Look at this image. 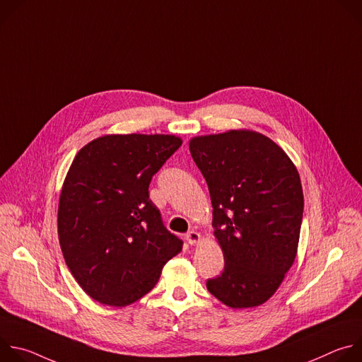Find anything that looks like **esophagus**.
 <instances>
[{
  "label": "esophagus",
  "instance_id": "esophagus-1",
  "mask_svg": "<svg viewBox=\"0 0 362 362\" xmlns=\"http://www.w3.org/2000/svg\"><path fill=\"white\" fill-rule=\"evenodd\" d=\"M185 239H186V242L189 245H197L200 242V235L197 232H194V230H190V232L186 233Z\"/></svg>",
  "mask_w": 362,
  "mask_h": 362
}]
</instances>
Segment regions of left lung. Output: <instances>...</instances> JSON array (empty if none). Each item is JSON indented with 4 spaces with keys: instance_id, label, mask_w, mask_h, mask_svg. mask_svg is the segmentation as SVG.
Segmentation results:
<instances>
[{
    "instance_id": "1",
    "label": "left lung",
    "mask_w": 362,
    "mask_h": 362,
    "mask_svg": "<svg viewBox=\"0 0 362 362\" xmlns=\"http://www.w3.org/2000/svg\"><path fill=\"white\" fill-rule=\"evenodd\" d=\"M208 183L223 272L206 288L230 308L265 303L295 262L303 214L299 173L269 137L247 129L190 139Z\"/></svg>"
}]
</instances>
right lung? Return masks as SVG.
<instances>
[{"label":"right lung","mask_w":362,"mask_h":362,"mask_svg":"<svg viewBox=\"0 0 362 362\" xmlns=\"http://www.w3.org/2000/svg\"><path fill=\"white\" fill-rule=\"evenodd\" d=\"M180 144L173 134H106L76 154L60 193L59 240L71 275L94 300L136 302L182 250L148 199L153 175Z\"/></svg>","instance_id":"obj_1"}]
</instances>
